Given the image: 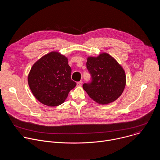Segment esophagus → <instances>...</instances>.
Instances as JSON below:
<instances>
[{
  "mask_svg": "<svg viewBox=\"0 0 160 160\" xmlns=\"http://www.w3.org/2000/svg\"><path fill=\"white\" fill-rule=\"evenodd\" d=\"M77 86H78V87L81 86V85H82V82H81V81L78 82H77Z\"/></svg>",
  "mask_w": 160,
  "mask_h": 160,
  "instance_id": "34e87169",
  "label": "esophagus"
}]
</instances>
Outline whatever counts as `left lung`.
Instances as JSON below:
<instances>
[{
	"instance_id": "8db88e82",
	"label": "left lung",
	"mask_w": 160,
	"mask_h": 160,
	"mask_svg": "<svg viewBox=\"0 0 160 160\" xmlns=\"http://www.w3.org/2000/svg\"><path fill=\"white\" fill-rule=\"evenodd\" d=\"M87 68L92 82L84 83L83 88L89 97L99 104L116 101L123 93L126 85V75L123 67L106 52L97 57L87 58Z\"/></svg>"
}]
</instances>
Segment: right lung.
I'll use <instances>...</instances> for the list:
<instances>
[{
    "label": "right lung",
    "mask_w": 160,
    "mask_h": 160,
    "mask_svg": "<svg viewBox=\"0 0 160 160\" xmlns=\"http://www.w3.org/2000/svg\"><path fill=\"white\" fill-rule=\"evenodd\" d=\"M71 73L68 58L52 51L33 64L28 75V85L40 102L57 106L65 101L70 91L77 85L71 78Z\"/></svg>",
    "instance_id": "obj_1"
}]
</instances>
